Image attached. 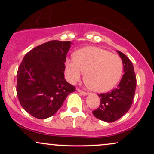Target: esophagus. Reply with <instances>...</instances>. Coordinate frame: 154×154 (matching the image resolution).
Masks as SVG:
<instances>
[{"label": "esophagus", "instance_id": "34e87169", "mask_svg": "<svg viewBox=\"0 0 154 154\" xmlns=\"http://www.w3.org/2000/svg\"><path fill=\"white\" fill-rule=\"evenodd\" d=\"M77 92H78V93H79L81 95H87L88 94V93H87V92L83 91H82V90L79 89V88L77 89Z\"/></svg>", "mask_w": 154, "mask_h": 154}]
</instances>
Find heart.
Instances as JSON below:
<instances>
[{"label": "heart", "instance_id": "obj_1", "mask_svg": "<svg viewBox=\"0 0 154 154\" xmlns=\"http://www.w3.org/2000/svg\"><path fill=\"white\" fill-rule=\"evenodd\" d=\"M122 71V60L119 56L95 46L79 49L76 52L75 59L66 61L69 80L77 82L86 72L88 86L97 93H105L112 89L119 81Z\"/></svg>", "mask_w": 154, "mask_h": 154}]
</instances>
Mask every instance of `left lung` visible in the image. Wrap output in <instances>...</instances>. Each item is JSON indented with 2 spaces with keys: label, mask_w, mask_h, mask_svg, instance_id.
I'll return each mask as SVG.
<instances>
[{
  "label": "left lung",
  "mask_w": 154,
  "mask_h": 154,
  "mask_svg": "<svg viewBox=\"0 0 154 154\" xmlns=\"http://www.w3.org/2000/svg\"><path fill=\"white\" fill-rule=\"evenodd\" d=\"M122 60L124 74L121 81L109 93L98 94L100 104L93 114L97 119L113 122L125 115L131 107L135 93L136 77L133 65L123 53L117 51Z\"/></svg>",
  "instance_id": "8db88e82"
}]
</instances>
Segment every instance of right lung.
<instances>
[{"instance_id":"obj_1","label":"right lung","mask_w":154,"mask_h":154,"mask_svg":"<svg viewBox=\"0 0 154 154\" xmlns=\"http://www.w3.org/2000/svg\"><path fill=\"white\" fill-rule=\"evenodd\" d=\"M72 42L51 40L24 56L17 72V93L22 106L43 119L57 112L75 87L64 78L66 54Z\"/></svg>"}]
</instances>
